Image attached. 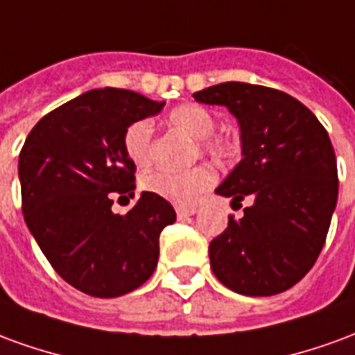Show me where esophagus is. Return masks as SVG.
Instances as JSON below:
<instances>
[{
  "label": "esophagus",
  "instance_id": "1",
  "mask_svg": "<svg viewBox=\"0 0 355 355\" xmlns=\"http://www.w3.org/2000/svg\"><path fill=\"white\" fill-rule=\"evenodd\" d=\"M196 215V207H177L178 218H186V216Z\"/></svg>",
  "mask_w": 355,
  "mask_h": 355
}]
</instances>
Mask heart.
I'll use <instances>...</instances> for the list:
<instances>
[{
	"instance_id": "b5f03b06",
	"label": "heart",
	"mask_w": 355,
	"mask_h": 355,
	"mask_svg": "<svg viewBox=\"0 0 355 355\" xmlns=\"http://www.w3.org/2000/svg\"><path fill=\"white\" fill-rule=\"evenodd\" d=\"M169 123L184 131L196 140H201V148L215 157H228L234 152V142L224 137H215V116L201 104H182L169 114ZM123 148L127 157L135 165L144 167L152 159V125L148 119L132 121L123 132ZM215 182V171L209 165H198L186 171L152 169L142 175L140 184L146 192L159 196L163 200L178 205H190L209 190Z\"/></svg>"
}]
</instances>
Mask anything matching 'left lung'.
<instances>
[{
  "label": "left lung",
  "instance_id": "left-lung-1",
  "mask_svg": "<svg viewBox=\"0 0 355 355\" xmlns=\"http://www.w3.org/2000/svg\"><path fill=\"white\" fill-rule=\"evenodd\" d=\"M193 98L226 106L238 119L243 157L215 192L251 201L211 241L213 274L247 297L291 289L318 261L338 198L325 127L302 102L262 85L228 81Z\"/></svg>",
  "mask_w": 355,
  "mask_h": 355
}]
</instances>
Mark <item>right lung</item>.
<instances>
[{
  "instance_id": "right-lung-1",
  "label": "right lung",
  "mask_w": 355,
  "mask_h": 355,
  "mask_svg": "<svg viewBox=\"0 0 355 355\" xmlns=\"http://www.w3.org/2000/svg\"><path fill=\"white\" fill-rule=\"evenodd\" d=\"M165 102L127 89H93L42 117L19 155L22 213L57 274L98 298L121 297L154 274L159 234L177 220L169 201L142 192L127 215L117 196H135L125 129Z\"/></svg>"
}]
</instances>
